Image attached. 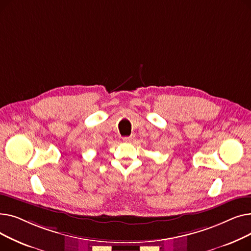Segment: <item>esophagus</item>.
<instances>
[{
  "label": "esophagus",
  "mask_w": 251,
  "mask_h": 251,
  "mask_svg": "<svg viewBox=\"0 0 251 251\" xmlns=\"http://www.w3.org/2000/svg\"><path fill=\"white\" fill-rule=\"evenodd\" d=\"M133 139H134V136H132V135H131V136H125L123 138V141L124 142H131Z\"/></svg>",
  "instance_id": "1"
}]
</instances>
